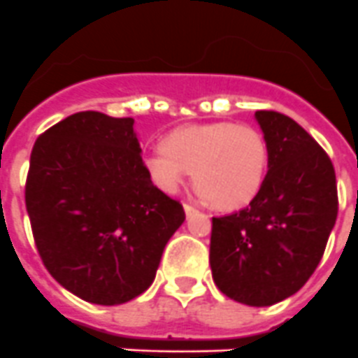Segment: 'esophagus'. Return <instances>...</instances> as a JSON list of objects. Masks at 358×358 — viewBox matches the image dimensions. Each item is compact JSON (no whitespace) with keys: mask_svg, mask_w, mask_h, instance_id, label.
<instances>
[{"mask_svg":"<svg viewBox=\"0 0 358 358\" xmlns=\"http://www.w3.org/2000/svg\"><path fill=\"white\" fill-rule=\"evenodd\" d=\"M182 208H185V213L186 215L197 213V208H194V206H192V204H188V202H185V204H182Z\"/></svg>","mask_w":358,"mask_h":358,"instance_id":"1","label":"esophagus"}]
</instances>
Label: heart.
I'll return each mask as SVG.
<instances>
[{
    "mask_svg": "<svg viewBox=\"0 0 358 358\" xmlns=\"http://www.w3.org/2000/svg\"><path fill=\"white\" fill-rule=\"evenodd\" d=\"M152 182L177 192L186 172L215 208L238 210L258 195L268 170L265 136L248 123L182 125L164 136L161 148L143 156Z\"/></svg>",
    "mask_w": 358,
    "mask_h": 358,
    "instance_id": "obj_1",
    "label": "heart"
}]
</instances>
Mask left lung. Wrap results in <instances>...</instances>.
Masks as SVG:
<instances>
[{"label":"left lung","mask_w":358,"mask_h":358,"mask_svg":"<svg viewBox=\"0 0 358 358\" xmlns=\"http://www.w3.org/2000/svg\"><path fill=\"white\" fill-rule=\"evenodd\" d=\"M268 172L248 208L213 217L215 285L249 306L283 301L314 274L339 211L335 170L317 141L289 116L256 110Z\"/></svg>","instance_id":"obj_1"}]
</instances>
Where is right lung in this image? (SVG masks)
<instances>
[{
  "label": "right lung",
  "mask_w": 358,
  "mask_h": 358,
  "mask_svg": "<svg viewBox=\"0 0 358 358\" xmlns=\"http://www.w3.org/2000/svg\"><path fill=\"white\" fill-rule=\"evenodd\" d=\"M134 120L82 110L37 138L24 201L37 251L66 290L122 305L156 278L182 204L150 181Z\"/></svg>",
  "instance_id": "obj_1"
}]
</instances>
